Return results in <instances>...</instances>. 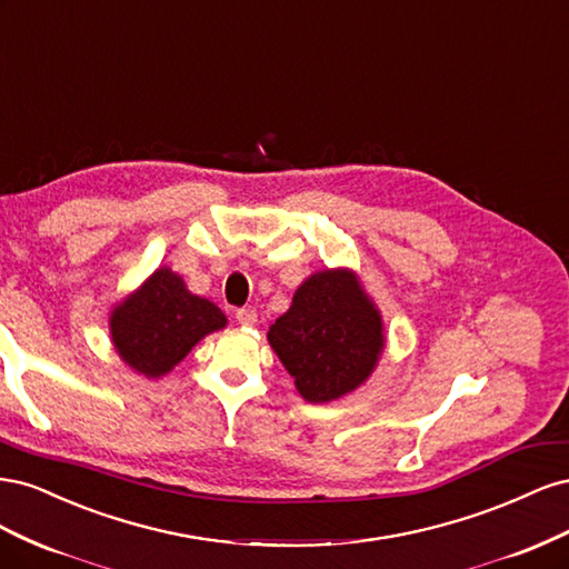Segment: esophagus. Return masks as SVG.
<instances>
[{
    "mask_svg": "<svg viewBox=\"0 0 569 569\" xmlns=\"http://www.w3.org/2000/svg\"><path fill=\"white\" fill-rule=\"evenodd\" d=\"M234 318H237V322H239V325L251 327V325H256V320H258V313L253 311V308H239V311L234 313Z\"/></svg>",
    "mask_w": 569,
    "mask_h": 569,
    "instance_id": "34e87169",
    "label": "esophagus"
}]
</instances>
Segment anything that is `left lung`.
Instances as JSON below:
<instances>
[{
    "instance_id": "left-lung-1",
    "label": "left lung",
    "mask_w": 569,
    "mask_h": 569,
    "mask_svg": "<svg viewBox=\"0 0 569 569\" xmlns=\"http://www.w3.org/2000/svg\"><path fill=\"white\" fill-rule=\"evenodd\" d=\"M268 341L308 403H330L372 375L385 349L382 316L347 270L311 274L274 320Z\"/></svg>"
}]
</instances>
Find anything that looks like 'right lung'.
I'll list each match as a JSON object with an SVG mask.
<instances>
[{"mask_svg": "<svg viewBox=\"0 0 569 569\" xmlns=\"http://www.w3.org/2000/svg\"><path fill=\"white\" fill-rule=\"evenodd\" d=\"M226 325L216 303L192 295L166 266L120 301L109 320L118 356L144 377L170 372L206 335Z\"/></svg>", "mask_w": 569, "mask_h": 569, "instance_id": "add662e5", "label": "right lung"}]
</instances>
